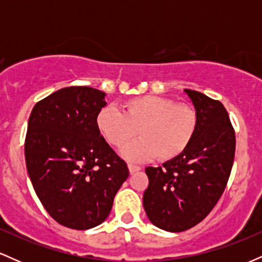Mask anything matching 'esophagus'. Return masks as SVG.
Instances as JSON below:
<instances>
[{
    "label": "esophagus",
    "instance_id": "1",
    "mask_svg": "<svg viewBox=\"0 0 262 262\" xmlns=\"http://www.w3.org/2000/svg\"><path fill=\"white\" fill-rule=\"evenodd\" d=\"M128 169L130 173H135V172H138V171H140L141 167L137 166V165H133V164H128Z\"/></svg>",
    "mask_w": 262,
    "mask_h": 262
}]
</instances>
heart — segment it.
<instances>
[{"label":"heart","mask_w":262,"mask_h":262,"mask_svg":"<svg viewBox=\"0 0 262 262\" xmlns=\"http://www.w3.org/2000/svg\"><path fill=\"white\" fill-rule=\"evenodd\" d=\"M98 130L111 145L122 148L130 161H144L156 156L160 161L177 158L191 145L198 128V116L193 107L175 103L156 95L138 96L122 103V113L104 107L96 117Z\"/></svg>","instance_id":"obj_1"}]
</instances>
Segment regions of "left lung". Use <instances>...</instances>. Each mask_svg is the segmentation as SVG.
Segmentation results:
<instances>
[{"mask_svg": "<svg viewBox=\"0 0 262 262\" xmlns=\"http://www.w3.org/2000/svg\"><path fill=\"white\" fill-rule=\"evenodd\" d=\"M198 116V128L181 155L145 169L149 186L143 206L155 227L180 233L202 222L223 194L233 167L235 133L219 101L185 90Z\"/></svg>", "mask_w": 262, "mask_h": 262, "instance_id": "8db88e82", "label": "left lung"}]
</instances>
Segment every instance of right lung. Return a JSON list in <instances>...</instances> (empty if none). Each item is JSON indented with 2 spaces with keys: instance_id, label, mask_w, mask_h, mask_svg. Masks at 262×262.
Here are the masks:
<instances>
[{
  "instance_id": "obj_1",
  "label": "right lung",
  "mask_w": 262,
  "mask_h": 262,
  "mask_svg": "<svg viewBox=\"0 0 262 262\" xmlns=\"http://www.w3.org/2000/svg\"><path fill=\"white\" fill-rule=\"evenodd\" d=\"M106 93L71 86L33 108L26 135V164L35 193L50 217L76 230L106 221L129 170L102 137L96 117Z\"/></svg>"
}]
</instances>
